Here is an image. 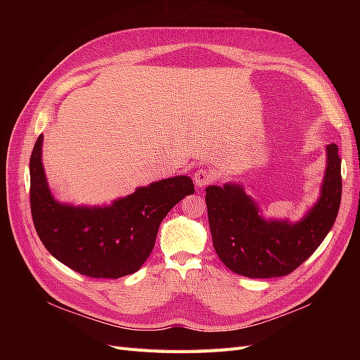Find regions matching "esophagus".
I'll return each mask as SVG.
<instances>
[{"mask_svg": "<svg viewBox=\"0 0 360 360\" xmlns=\"http://www.w3.org/2000/svg\"><path fill=\"white\" fill-rule=\"evenodd\" d=\"M212 179H213L212 172L209 169H205V168H200V169L195 171V174H193V181L198 188L207 186V184L212 181Z\"/></svg>", "mask_w": 360, "mask_h": 360, "instance_id": "esophagus-1", "label": "esophagus"}]
</instances>
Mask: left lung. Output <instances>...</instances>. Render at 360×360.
<instances>
[{
    "instance_id": "obj_1",
    "label": "left lung",
    "mask_w": 360,
    "mask_h": 360,
    "mask_svg": "<svg viewBox=\"0 0 360 360\" xmlns=\"http://www.w3.org/2000/svg\"><path fill=\"white\" fill-rule=\"evenodd\" d=\"M326 153L320 198L296 224L264 219L242 184L205 189L213 246L228 269L248 278L285 276L315 252L335 224L342 193L338 146L329 144Z\"/></svg>"
}]
</instances>
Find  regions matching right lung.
Segmentation results:
<instances>
[{
    "mask_svg": "<svg viewBox=\"0 0 360 360\" xmlns=\"http://www.w3.org/2000/svg\"><path fill=\"white\" fill-rule=\"evenodd\" d=\"M43 135L30 158V204L41 243L63 264L90 278L132 275L153 250L163 217L195 192L188 176L138 188L111 205L61 204L52 197L41 165Z\"/></svg>",
    "mask_w": 360,
    "mask_h": 360,
    "instance_id": "right-lung-1",
    "label": "right lung"
}]
</instances>
